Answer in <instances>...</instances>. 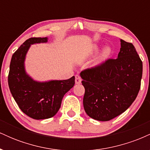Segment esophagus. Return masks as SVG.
Returning <instances> with one entry per match:
<instances>
[{
    "instance_id": "obj_1",
    "label": "esophagus",
    "mask_w": 150,
    "mask_h": 150,
    "mask_svg": "<svg viewBox=\"0 0 150 150\" xmlns=\"http://www.w3.org/2000/svg\"><path fill=\"white\" fill-rule=\"evenodd\" d=\"M81 81H82V80H81L80 77L79 76V75H75V83L76 84H80L81 83Z\"/></svg>"
}]
</instances>
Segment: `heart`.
<instances>
[{"label":"heart","instance_id":"1","mask_svg":"<svg viewBox=\"0 0 150 150\" xmlns=\"http://www.w3.org/2000/svg\"><path fill=\"white\" fill-rule=\"evenodd\" d=\"M99 49V46H94V49L95 50H97ZM111 52H112V51H111V49L109 47V46H106V47H105L104 49H103L102 52L101 53V56H100V58H99V62H102L105 61V60H106L107 58H108L110 57V56L111 55Z\"/></svg>","mask_w":150,"mask_h":150}]
</instances>
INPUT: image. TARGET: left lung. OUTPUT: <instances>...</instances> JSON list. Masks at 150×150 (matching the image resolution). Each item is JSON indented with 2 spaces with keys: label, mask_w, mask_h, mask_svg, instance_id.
<instances>
[{
  "label": "left lung",
  "mask_w": 150,
  "mask_h": 150,
  "mask_svg": "<svg viewBox=\"0 0 150 150\" xmlns=\"http://www.w3.org/2000/svg\"><path fill=\"white\" fill-rule=\"evenodd\" d=\"M142 62L131 43L120 39L116 59L82 70L83 106L89 117L108 121L126 111L140 89Z\"/></svg>",
  "instance_id": "left-lung-1"
}]
</instances>
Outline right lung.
I'll return each mask as SVG.
<instances>
[{
	"label": "right lung",
	"mask_w": 150,
	"mask_h": 150,
	"mask_svg": "<svg viewBox=\"0 0 150 150\" xmlns=\"http://www.w3.org/2000/svg\"><path fill=\"white\" fill-rule=\"evenodd\" d=\"M47 42V37L26 40L13 53L8 75V85L15 101L22 112L36 120L54 116L63 96L75 85V76L65 80L37 82L26 73L25 57L31 45Z\"/></svg>",
	"instance_id": "right-lung-1"
}]
</instances>
